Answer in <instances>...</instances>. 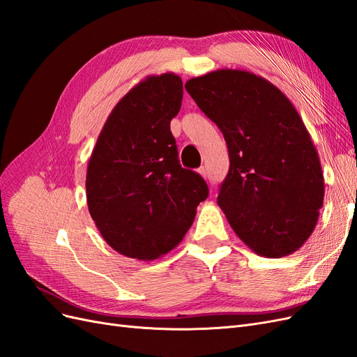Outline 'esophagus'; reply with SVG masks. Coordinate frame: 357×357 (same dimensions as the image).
<instances>
[{"label": "esophagus", "instance_id": "obj_1", "mask_svg": "<svg viewBox=\"0 0 357 357\" xmlns=\"http://www.w3.org/2000/svg\"><path fill=\"white\" fill-rule=\"evenodd\" d=\"M198 172L199 174L204 177V178H207V169H205L204 167H201V168H198Z\"/></svg>", "mask_w": 357, "mask_h": 357}]
</instances>
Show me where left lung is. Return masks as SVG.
I'll return each instance as SVG.
<instances>
[{
  "label": "left lung",
  "instance_id": "8db88e82",
  "mask_svg": "<svg viewBox=\"0 0 357 357\" xmlns=\"http://www.w3.org/2000/svg\"><path fill=\"white\" fill-rule=\"evenodd\" d=\"M185 88L219 126L229 171L218 204L257 255L283 257L314 231L325 197L317 150L287 96L259 75L215 70Z\"/></svg>",
  "mask_w": 357,
  "mask_h": 357
}]
</instances>
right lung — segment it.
<instances>
[{
  "mask_svg": "<svg viewBox=\"0 0 357 357\" xmlns=\"http://www.w3.org/2000/svg\"><path fill=\"white\" fill-rule=\"evenodd\" d=\"M183 82L149 75L116 104L88 164L86 199L102 238L117 253L153 261L172 250L195 219L208 186L181 168L169 123Z\"/></svg>",
  "mask_w": 357,
  "mask_h": 357,
  "instance_id": "right-lung-1",
  "label": "right lung"
}]
</instances>
